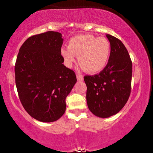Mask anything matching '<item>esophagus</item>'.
I'll return each mask as SVG.
<instances>
[{"mask_svg": "<svg viewBox=\"0 0 153 153\" xmlns=\"http://www.w3.org/2000/svg\"><path fill=\"white\" fill-rule=\"evenodd\" d=\"M76 79L79 81H82L83 80H84V76H83L81 74H76Z\"/></svg>", "mask_w": 153, "mask_h": 153, "instance_id": "esophagus-1", "label": "esophagus"}]
</instances>
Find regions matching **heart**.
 <instances>
[{
  "instance_id": "1",
  "label": "heart",
  "mask_w": 153,
  "mask_h": 153,
  "mask_svg": "<svg viewBox=\"0 0 153 153\" xmlns=\"http://www.w3.org/2000/svg\"><path fill=\"white\" fill-rule=\"evenodd\" d=\"M65 65L72 67L79 57V62L88 73L97 74L105 69L110 56V43L104 37L81 34L72 37L68 48L61 49Z\"/></svg>"
}]
</instances>
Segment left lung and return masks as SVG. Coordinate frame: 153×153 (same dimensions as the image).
I'll use <instances>...</instances> for the list:
<instances>
[{
    "instance_id": "left-lung-1",
    "label": "left lung",
    "mask_w": 153,
    "mask_h": 153,
    "mask_svg": "<svg viewBox=\"0 0 153 153\" xmlns=\"http://www.w3.org/2000/svg\"><path fill=\"white\" fill-rule=\"evenodd\" d=\"M110 43L108 65L98 74L85 76L86 101L91 112L101 118L114 115L124 108L131 94L132 62L120 39L106 35Z\"/></svg>"
}]
</instances>
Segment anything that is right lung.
<instances>
[{
	"mask_svg": "<svg viewBox=\"0 0 153 153\" xmlns=\"http://www.w3.org/2000/svg\"><path fill=\"white\" fill-rule=\"evenodd\" d=\"M62 34L57 31L32 36L25 41L15 67L19 100L33 118L53 122L66 110L65 99L76 82L74 72L62 64Z\"/></svg>",
	"mask_w": 153,
	"mask_h": 153,
	"instance_id": "1",
	"label": "right lung"
}]
</instances>
